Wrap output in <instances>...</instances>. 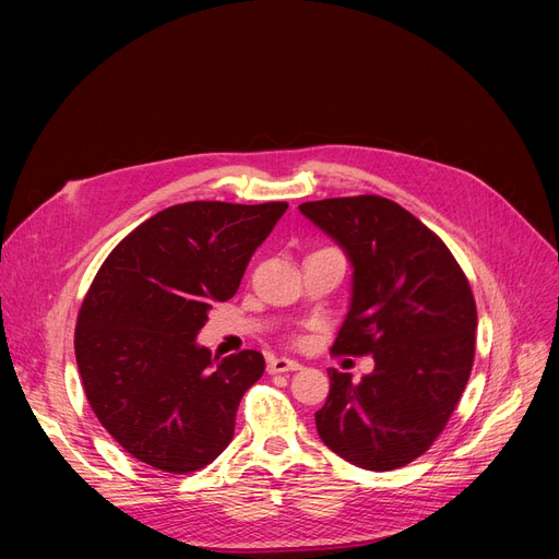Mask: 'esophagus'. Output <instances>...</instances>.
Wrapping results in <instances>:
<instances>
[{
	"instance_id": "1",
	"label": "esophagus",
	"mask_w": 559,
	"mask_h": 559,
	"mask_svg": "<svg viewBox=\"0 0 559 559\" xmlns=\"http://www.w3.org/2000/svg\"><path fill=\"white\" fill-rule=\"evenodd\" d=\"M267 369H270V373H287V371H299L301 365L297 360H289V358H272Z\"/></svg>"
}]
</instances>
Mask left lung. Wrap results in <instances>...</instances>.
<instances>
[{"label": "left lung", "mask_w": 559, "mask_h": 559, "mask_svg": "<svg viewBox=\"0 0 559 559\" xmlns=\"http://www.w3.org/2000/svg\"><path fill=\"white\" fill-rule=\"evenodd\" d=\"M299 209L354 262V299L333 350L376 360L360 383L329 369L317 432L369 472L405 466L442 435L472 376V285L442 238L396 201L358 194Z\"/></svg>", "instance_id": "obj_1"}]
</instances>
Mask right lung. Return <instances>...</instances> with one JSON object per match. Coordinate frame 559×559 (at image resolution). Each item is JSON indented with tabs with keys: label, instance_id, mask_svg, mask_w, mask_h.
<instances>
[{
	"label": "right lung",
	"instance_id": "right-lung-1",
	"mask_svg": "<svg viewBox=\"0 0 559 559\" xmlns=\"http://www.w3.org/2000/svg\"><path fill=\"white\" fill-rule=\"evenodd\" d=\"M285 211V201L169 205L104 260L76 317L74 354L93 413L135 460L192 474L230 444L264 358L249 348L217 360L194 337Z\"/></svg>",
	"mask_w": 559,
	"mask_h": 559
}]
</instances>
